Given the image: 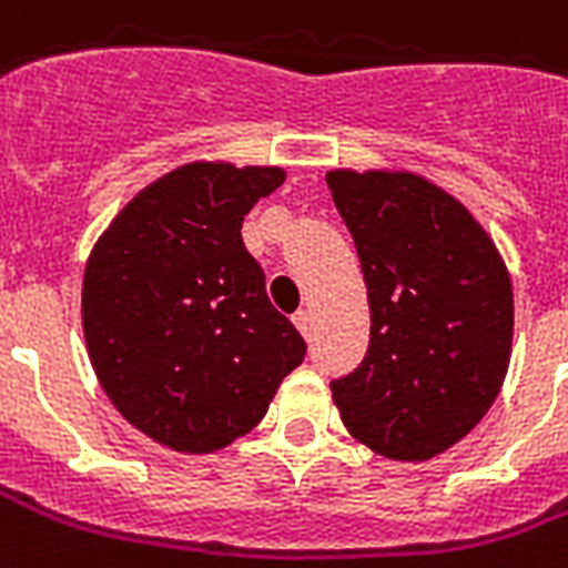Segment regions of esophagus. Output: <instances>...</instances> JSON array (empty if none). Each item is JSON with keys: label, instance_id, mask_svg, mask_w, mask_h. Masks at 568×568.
Instances as JSON below:
<instances>
[{"label": "esophagus", "instance_id": "esophagus-1", "mask_svg": "<svg viewBox=\"0 0 568 568\" xmlns=\"http://www.w3.org/2000/svg\"><path fill=\"white\" fill-rule=\"evenodd\" d=\"M294 324H297V331H301L306 339L313 336V313H310V310H301V313L294 315Z\"/></svg>", "mask_w": 568, "mask_h": 568}]
</instances>
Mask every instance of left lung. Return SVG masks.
Segmentation results:
<instances>
[{
    "mask_svg": "<svg viewBox=\"0 0 568 568\" xmlns=\"http://www.w3.org/2000/svg\"><path fill=\"white\" fill-rule=\"evenodd\" d=\"M369 294V348L331 384L354 438L428 462L465 438L504 387L513 283L486 229L414 172H327Z\"/></svg>",
    "mask_w": 568,
    "mask_h": 568,
    "instance_id": "1",
    "label": "left lung"
}]
</instances>
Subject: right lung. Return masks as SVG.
<instances>
[{"label":"right lung","mask_w":568,"mask_h":568,"mask_svg":"<svg viewBox=\"0 0 568 568\" xmlns=\"http://www.w3.org/2000/svg\"><path fill=\"white\" fill-rule=\"evenodd\" d=\"M280 166L187 163L136 193L82 276V333L103 393L142 435L214 453L258 426L306 342L267 301L241 223Z\"/></svg>","instance_id":"1"}]
</instances>
